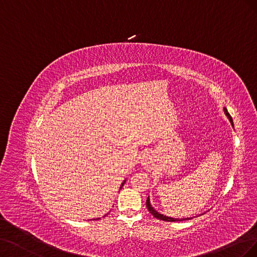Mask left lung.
Returning <instances> with one entry per match:
<instances>
[{
	"mask_svg": "<svg viewBox=\"0 0 257 257\" xmlns=\"http://www.w3.org/2000/svg\"><path fill=\"white\" fill-rule=\"evenodd\" d=\"M224 112H225V114H226V116L230 118V120H231V123H232V126H233V119H232V117H231V115H230V113L227 112V110L224 108ZM146 206H147V208H148V211L153 214V216H155L156 218H158V219H160V220H164V221H170V222H175V221H183V220H188L189 218H182V219H176V218H172V217H168V216H164V215H162V214H160V213H158L155 208L151 206V204H150V201H149V197L147 198V200H146Z\"/></svg>",
	"mask_w": 257,
	"mask_h": 257,
	"instance_id": "8db88e82",
	"label": "left lung"
}]
</instances>
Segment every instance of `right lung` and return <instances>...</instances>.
I'll return each mask as SVG.
<instances>
[{
	"label": "right lung",
	"instance_id": "add662e5",
	"mask_svg": "<svg viewBox=\"0 0 257 257\" xmlns=\"http://www.w3.org/2000/svg\"><path fill=\"white\" fill-rule=\"evenodd\" d=\"M125 182H126V180H125V181H123V182H122V184H121V186H120V188H121V187H122V185H123V183H125Z\"/></svg>",
	"mask_w": 257,
	"mask_h": 257
}]
</instances>
